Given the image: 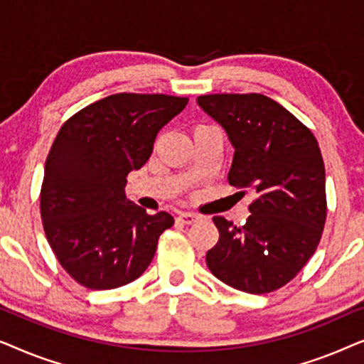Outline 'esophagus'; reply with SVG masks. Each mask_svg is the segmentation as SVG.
I'll list each match as a JSON object with an SVG mask.
<instances>
[{"label":"esophagus","instance_id":"esophagus-1","mask_svg":"<svg viewBox=\"0 0 364 364\" xmlns=\"http://www.w3.org/2000/svg\"><path fill=\"white\" fill-rule=\"evenodd\" d=\"M178 222H182V223H186V225H191V223H196L198 218H200V215H197V213H193V212H182V213H178Z\"/></svg>","mask_w":364,"mask_h":364}]
</instances>
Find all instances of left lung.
Masks as SVG:
<instances>
[{
  "label": "left lung",
  "mask_w": 364,
  "mask_h": 364,
  "mask_svg": "<svg viewBox=\"0 0 364 364\" xmlns=\"http://www.w3.org/2000/svg\"><path fill=\"white\" fill-rule=\"evenodd\" d=\"M197 104L225 129L235 151L228 182L257 193L245 225L213 217L220 238L207 252V267L237 290H277L310 260L325 227V166L316 139L263 94H210Z\"/></svg>",
  "instance_id": "left-lung-1"
}]
</instances>
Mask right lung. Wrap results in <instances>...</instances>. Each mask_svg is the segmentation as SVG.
I'll use <instances>...</instances> for the list:
<instances>
[{
    "instance_id": "right-lung-1",
    "label": "right lung",
    "mask_w": 364,
    "mask_h": 364,
    "mask_svg": "<svg viewBox=\"0 0 364 364\" xmlns=\"http://www.w3.org/2000/svg\"><path fill=\"white\" fill-rule=\"evenodd\" d=\"M166 94H112L64 122L44 166L41 217L64 270L92 290L127 285L151 265L173 225L126 197L127 173L151 157L157 132L187 106Z\"/></svg>"
}]
</instances>
